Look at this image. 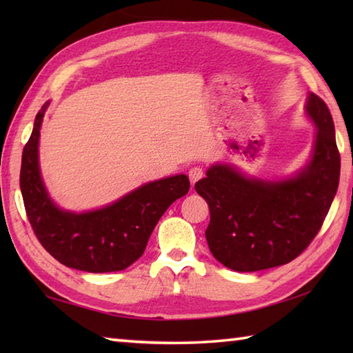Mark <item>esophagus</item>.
<instances>
[{"label":"esophagus","instance_id":"34e87169","mask_svg":"<svg viewBox=\"0 0 353 353\" xmlns=\"http://www.w3.org/2000/svg\"><path fill=\"white\" fill-rule=\"evenodd\" d=\"M202 176H204V170L199 168V166H193V168L188 171V177H190L191 185H194L196 182H198L199 179H202Z\"/></svg>","mask_w":353,"mask_h":353}]
</instances>
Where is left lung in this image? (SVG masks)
<instances>
[{
    "label": "left lung",
    "mask_w": 353,
    "mask_h": 353,
    "mask_svg": "<svg viewBox=\"0 0 353 353\" xmlns=\"http://www.w3.org/2000/svg\"><path fill=\"white\" fill-rule=\"evenodd\" d=\"M305 117L316 132L312 154L290 176L255 177L213 163L194 185L207 201L210 252L225 268L254 272L294 260L318 234L336 194L341 159L324 101L308 93Z\"/></svg>",
    "instance_id": "8db88e82"
}]
</instances>
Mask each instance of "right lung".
<instances>
[{
	"instance_id": "obj_1",
	"label": "right lung",
	"mask_w": 353,
	"mask_h": 353,
	"mask_svg": "<svg viewBox=\"0 0 353 353\" xmlns=\"http://www.w3.org/2000/svg\"><path fill=\"white\" fill-rule=\"evenodd\" d=\"M48 107L50 101L35 117L21 157L20 188L34 234L57 261L73 270H126L145 252L149 236L166 208L188 193V177L176 174L148 182L93 210L73 212L59 207L48 193L39 159L40 129Z\"/></svg>"
}]
</instances>
